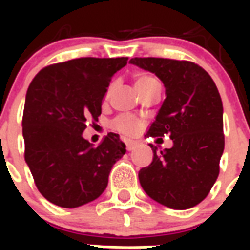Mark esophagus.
<instances>
[{
  "mask_svg": "<svg viewBox=\"0 0 250 250\" xmlns=\"http://www.w3.org/2000/svg\"><path fill=\"white\" fill-rule=\"evenodd\" d=\"M125 146H127V150L131 151V150H134L136 147V142H125Z\"/></svg>",
  "mask_w": 250,
  "mask_h": 250,
  "instance_id": "obj_1",
  "label": "esophagus"
}]
</instances>
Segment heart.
I'll return each instance as SVG.
<instances>
[{"mask_svg":"<svg viewBox=\"0 0 250 250\" xmlns=\"http://www.w3.org/2000/svg\"><path fill=\"white\" fill-rule=\"evenodd\" d=\"M157 83L159 82L151 75H139L135 79V89L138 91V93H141L143 89H146L147 87H150L152 84H157ZM115 87H116L115 83H112L109 85L107 92H105V99H108L111 96V93L114 92ZM111 127L115 131L120 132L122 135L135 136L143 127V122L139 118L132 116V115H119L111 122Z\"/></svg>","mask_w":250,"mask_h":250,"instance_id":"b5f03b06","label":"heart"}]
</instances>
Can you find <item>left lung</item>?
I'll return each mask as SVG.
<instances>
[{
    "label": "left lung",
    "mask_w": 250,
    "mask_h": 250,
    "mask_svg": "<svg viewBox=\"0 0 250 250\" xmlns=\"http://www.w3.org/2000/svg\"><path fill=\"white\" fill-rule=\"evenodd\" d=\"M130 62L155 73L166 88L146 136L173 141L162 151L151 145L154 158L139 171L141 186L158 204L190 209L206 198L220 173L225 147L220 92L209 73L191 62L135 57Z\"/></svg>",
    "instance_id": "obj_1"
}]
</instances>
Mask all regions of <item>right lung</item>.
Returning a JSON list of instances; mask_svg holds the SVG:
<instances>
[{
    "label": "right lung",
    "instance_id": "1",
    "mask_svg": "<svg viewBox=\"0 0 250 250\" xmlns=\"http://www.w3.org/2000/svg\"><path fill=\"white\" fill-rule=\"evenodd\" d=\"M127 57H82L41 69L25 98V162L44 198L79 208L102 195L111 168L125 154L118 134L98 146L83 138L88 120H98L111 77Z\"/></svg>",
    "mask_w": 250,
    "mask_h": 250
}]
</instances>
